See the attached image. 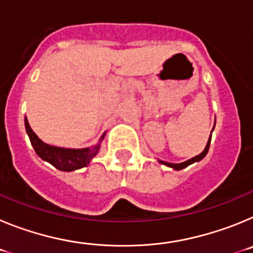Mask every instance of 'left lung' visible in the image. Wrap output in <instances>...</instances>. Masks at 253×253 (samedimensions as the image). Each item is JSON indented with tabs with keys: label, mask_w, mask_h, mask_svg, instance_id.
<instances>
[{
	"label": "left lung",
	"mask_w": 253,
	"mask_h": 253,
	"mask_svg": "<svg viewBox=\"0 0 253 253\" xmlns=\"http://www.w3.org/2000/svg\"><path fill=\"white\" fill-rule=\"evenodd\" d=\"M213 130H214V128H213ZM210 139H211V134H210V138H209V140H208L207 147H205L204 151H203L200 154H198V156H195V157L191 158V160H187V161H185V162H182V163H169V162H165V161H160V163H163V165H166V166L171 167V169L180 171V169H185V167L190 166V165H193L194 162H199V161H202L203 158L207 156L208 151H209V147H210Z\"/></svg>",
	"instance_id": "left-lung-1"
}]
</instances>
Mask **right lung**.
I'll return each mask as SVG.
<instances>
[{
	"label": "right lung",
	"mask_w": 253,
	"mask_h": 253,
	"mask_svg": "<svg viewBox=\"0 0 253 253\" xmlns=\"http://www.w3.org/2000/svg\"><path fill=\"white\" fill-rule=\"evenodd\" d=\"M25 129L30 138L31 146L34 147L35 152L42 160L46 161L55 169L60 171H75L82 167H86L90 161L95 157L100 149V144L91 148H82V149H71V148H60V147L49 146L43 140L38 138L37 134L33 131V129L29 125L28 119L25 116ZM101 139H104L102 135Z\"/></svg>",
	"instance_id": "1"
}]
</instances>
